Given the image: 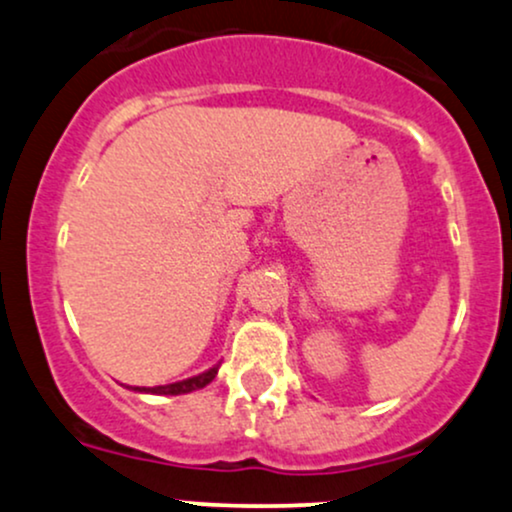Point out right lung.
<instances>
[{
  "mask_svg": "<svg viewBox=\"0 0 512 512\" xmlns=\"http://www.w3.org/2000/svg\"><path fill=\"white\" fill-rule=\"evenodd\" d=\"M216 373H219V366L209 368L207 373H199V375H195V378L180 380V383L158 385V387H134V390H137V392H154V395H185V392H195V390H202V387H207L211 380L216 378Z\"/></svg>",
  "mask_w": 512,
  "mask_h": 512,
  "instance_id": "obj_1",
  "label": "right lung"
}]
</instances>
